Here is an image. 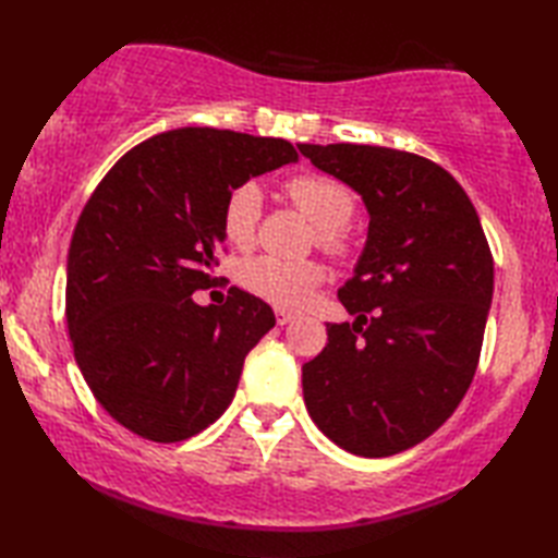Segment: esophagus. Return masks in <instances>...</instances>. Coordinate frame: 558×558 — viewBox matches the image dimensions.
<instances>
[{"mask_svg": "<svg viewBox=\"0 0 558 558\" xmlns=\"http://www.w3.org/2000/svg\"><path fill=\"white\" fill-rule=\"evenodd\" d=\"M276 322H278V326H288L294 322V314L288 310H276Z\"/></svg>", "mask_w": 558, "mask_h": 558, "instance_id": "34e87169", "label": "esophagus"}]
</instances>
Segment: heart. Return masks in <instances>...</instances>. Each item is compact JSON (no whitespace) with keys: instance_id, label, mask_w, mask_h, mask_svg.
Wrapping results in <instances>:
<instances>
[{"instance_id":"heart-1","label":"heart","mask_w":558,"mask_h":558,"mask_svg":"<svg viewBox=\"0 0 558 558\" xmlns=\"http://www.w3.org/2000/svg\"><path fill=\"white\" fill-rule=\"evenodd\" d=\"M286 194L306 218L318 228V244L330 254H342L348 248L345 225L354 213L352 189L328 174H300L286 184ZM260 206L264 196L254 182L236 186L225 201L222 230L230 244L246 248L256 240ZM324 280V268L314 260H282L276 256H258L246 260L242 282L258 298L280 306H300L318 282Z\"/></svg>"}]
</instances>
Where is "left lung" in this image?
Segmentation results:
<instances>
[{
	"label": "left lung",
	"mask_w": 558,
	"mask_h": 558,
	"mask_svg": "<svg viewBox=\"0 0 558 558\" xmlns=\"http://www.w3.org/2000/svg\"><path fill=\"white\" fill-rule=\"evenodd\" d=\"M362 196L369 230L338 298L352 324L302 366L304 402L336 446L386 458L432 436L475 376L494 260L475 206L436 162L357 144H300Z\"/></svg>",
	"instance_id": "8db88e82"
}]
</instances>
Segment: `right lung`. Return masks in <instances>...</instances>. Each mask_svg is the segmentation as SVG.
I'll return each mask as SVG.
<instances>
[{
	"label": "right lung",
	"mask_w": 558,
	"mask_h": 558,
	"mask_svg": "<svg viewBox=\"0 0 558 558\" xmlns=\"http://www.w3.org/2000/svg\"><path fill=\"white\" fill-rule=\"evenodd\" d=\"M282 138L182 126L114 162L88 198L66 258V324L78 369L112 417L150 441L204 432L228 410L272 310L213 286L222 210L252 177L298 162Z\"/></svg>",
	"instance_id": "add662e5"
}]
</instances>
